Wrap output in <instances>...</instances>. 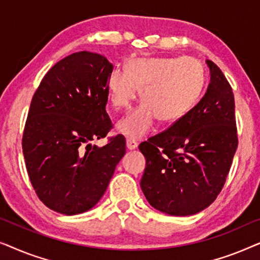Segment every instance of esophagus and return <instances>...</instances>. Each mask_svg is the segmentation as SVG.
<instances>
[{"label":"esophagus","mask_w":260,"mask_h":260,"mask_svg":"<svg viewBox=\"0 0 260 260\" xmlns=\"http://www.w3.org/2000/svg\"><path fill=\"white\" fill-rule=\"evenodd\" d=\"M137 147H138V142L127 138V140H126V148L129 149V150H134V149H136Z\"/></svg>","instance_id":"1"}]
</instances>
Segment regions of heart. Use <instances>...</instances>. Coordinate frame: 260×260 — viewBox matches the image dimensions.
<instances>
[{
	"label": "heart",
	"mask_w": 260,
	"mask_h": 260,
	"mask_svg": "<svg viewBox=\"0 0 260 260\" xmlns=\"http://www.w3.org/2000/svg\"><path fill=\"white\" fill-rule=\"evenodd\" d=\"M205 79L204 65L193 56L129 60L125 71L110 73L108 98L116 110L127 109L141 90L143 103L120 119L117 129L130 140H140L152 130L156 118L176 122L198 102Z\"/></svg>",
	"instance_id": "b5f03b06"
}]
</instances>
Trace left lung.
<instances>
[{
	"label": "left lung",
	"mask_w": 260,
	"mask_h": 260,
	"mask_svg": "<svg viewBox=\"0 0 260 260\" xmlns=\"http://www.w3.org/2000/svg\"><path fill=\"white\" fill-rule=\"evenodd\" d=\"M207 92L169 129L140 144L145 157L141 188L149 204L169 215H193L215 200L238 147L232 87L207 60Z\"/></svg>",
	"instance_id": "1"
}]
</instances>
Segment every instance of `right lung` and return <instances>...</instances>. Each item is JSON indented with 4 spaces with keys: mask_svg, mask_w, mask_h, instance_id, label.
Returning a JSON list of instances; mask_svg holds the SVG:
<instances>
[{
    "mask_svg": "<svg viewBox=\"0 0 260 260\" xmlns=\"http://www.w3.org/2000/svg\"><path fill=\"white\" fill-rule=\"evenodd\" d=\"M113 66L92 52L73 53L46 73L31 99L22 149L39 199L65 215L91 209L104 195L125 154V138H104L112 127L106 112V81Z\"/></svg>",
    "mask_w": 260,
    "mask_h": 260,
    "instance_id": "add662e5",
    "label": "right lung"
}]
</instances>
